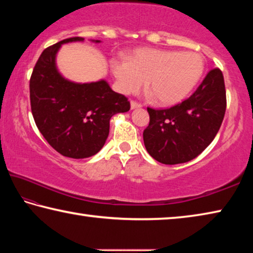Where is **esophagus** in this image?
<instances>
[{
  "mask_svg": "<svg viewBox=\"0 0 253 253\" xmlns=\"http://www.w3.org/2000/svg\"><path fill=\"white\" fill-rule=\"evenodd\" d=\"M142 105L138 104V102L136 101H130V109H136V108H140Z\"/></svg>",
  "mask_w": 253,
  "mask_h": 253,
  "instance_id": "esophagus-1",
  "label": "esophagus"
}]
</instances>
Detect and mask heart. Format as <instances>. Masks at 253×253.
Instances as JSON below:
<instances>
[{
    "label": "heart",
    "instance_id": "obj_1",
    "mask_svg": "<svg viewBox=\"0 0 253 253\" xmlns=\"http://www.w3.org/2000/svg\"><path fill=\"white\" fill-rule=\"evenodd\" d=\"M111 74L118 90L129 95L146 84L151 96L162 106L179 104L188 96L204 72L202 55L192 51L142 48L132 51L127 60L114 59Z\"/></svg>",
    "mask_w": 253,
    "mask_h": 253
}]
</instances>
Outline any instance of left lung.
<instances>
[{
    "label": "left lung",
    "instance_id": "obj_1",
    "mask_svg": "<svg viewBox=\"0 0 253 253\" xmlns=\"http://www.w3.org/2000/svg\"><path fill=\"white\" fill-rule=\"evenodd\" d=\"M225 108L223 75L220 69H213L181 104L169 109L147 108L149 125L143 132L146 151L166 165L192 161L216 136Z\"/></svg>",
    "mask_w": 253,
    "mask_h": 253
}]
</instances>
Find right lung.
Listing matches in <instances>:
<instances>
[{"mask_svg":"<svg viewBox=\"0 0 253 253\" xmlns=\"http://www.w3.org/2000/svg\"><path fill=\"white\" fill-rule=\"evenodd\" d=\"M84 40L74 37L46 48L30 79L37 127L55 151L76 160L96 155L109 135L110 118L130 109L127 98L115 92L105 79L81 84L60 74L55 59L61 45Z\"/></svg>","mask_w":253,"mask_h":253,"instance_id":"right-lung-1","label":"right lung"}]
</instances>
